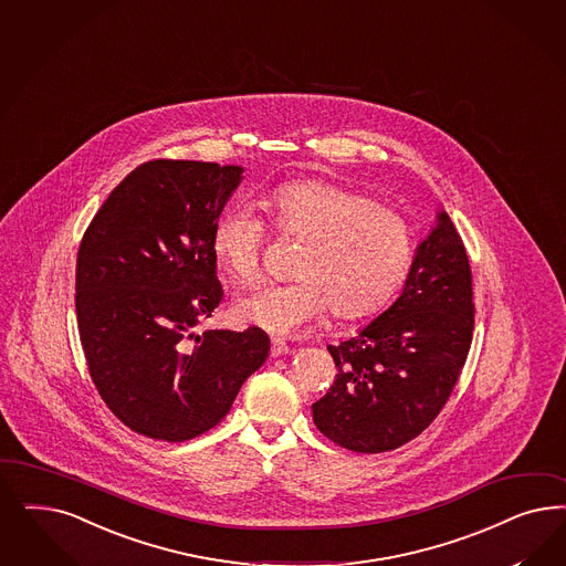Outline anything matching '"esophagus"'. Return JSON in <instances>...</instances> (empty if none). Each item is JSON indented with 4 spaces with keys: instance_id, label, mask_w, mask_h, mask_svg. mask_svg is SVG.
<instances>
[{
    "instance_id": "34e87169",
    "label": "esophagus",
    "mask_w": 566,
    "mask_h": 566,
    "mask_svg": "<svg viewBox=\"0 0 566 566\" xmlns=\"http://www.w3.org/2000/svg\"><path fill=\"white\" fill-rule=\"evenodd\" d=\"M283 354H290V346H287L285 342H281V339H273V344H271V356L276 358V356H283Z\"/></svg>"
}]
</instances>
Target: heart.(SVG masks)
<instances>
[{
  "mask_svg": "<svg viewBox=\"0 0 566 566\" xmlns=\"http://www.w3.org/2000/svg\"><path fill=\"white\" fill-rule=\"evenodd\" d=\"M264 206L281 238L304 243L287 285H269L243 297L238 316L273 335H295L328 306L339 318H365L384 308L400 287L415 255L410 222L394 208L335 182H283ZM264 222L248 201L220 212L212 254L238 285L260 279Z\"/></svg>",
  "mask_w": 566,
  "mask_h": 566,
  "instance_id": "heart-1",
  "label": "heart"
}]
</instances>
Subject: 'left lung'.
Returning <instances> with one entry per match:
<instances>
[{
  "label": "left lung",
  "instance_id": "1",
  "mask_svg": "<svg viewBox=\"0 0 566 566\" xmlns=\"http://www.w3.org/2000/svg\"><path fill=\"white\" fill-rule=\"evenodd\" d=\"M473 276L454 222L441 210L400 297L339 346L337 377L312 403L325 438L360 454L420 436L454 391L473 342Z\"/></svg>",
  "mask_w": 566,
  "mask_h": 566
}]
</instances>
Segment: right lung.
Instances as JSON below:
<instances>
[{
	"label": "right lung",
	"mask_w": 566,
	"mask_h": 566,
	"mask_svg": "<svg viewBox=\"0 0 566 566\" xmlns=\"http://www.w3.org/2000/svg\"><path fill=\"white\" fill-rule=\"evenodd\" d=\"M241 166L151 160L114 187L78 245L76 323L102 400L130 431L187 441L227 417L271 342L191 328L222 287L212 227Z\"/></svg>",
	"instance_id": "obj_1"
}]
</instances>
